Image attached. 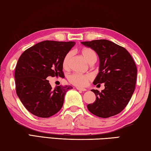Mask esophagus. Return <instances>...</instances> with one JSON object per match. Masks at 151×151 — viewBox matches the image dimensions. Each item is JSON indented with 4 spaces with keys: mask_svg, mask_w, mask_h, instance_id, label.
<instances>
[{
    "mask_svg": "<svg viewBox=\"0 0 151 151\" xmlns=\"http://www.w3.org/2000/svg\"><path fill=\"white\" fill-rule=\"evenodd\" d=\"M76 89H77V90H78L83 91V92H84V91H86V90H86V89H85V88H80V87H76Z\"/></svg>",
    "mask_w": 151,
    "mask_h": 151,
    "instance_id": "esophagus-1",
    "label": "esophagus"
}]
</instances>
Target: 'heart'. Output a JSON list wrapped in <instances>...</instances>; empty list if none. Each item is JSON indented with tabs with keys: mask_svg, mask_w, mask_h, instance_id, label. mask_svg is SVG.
Segmentation results:
<instances>
[{
	"mask_svg": "<svg viewBox=\"0 0 151 151\" xmlns=\"http://www.w3.org/2000/svg\"><path fill=\"white\" fill-rule=\"evenodd\" d=\"M81 54L86 60L90 63H93L97 60V54L92 49L86 47L81 50ZM71 59V53H67L63 58L62 61V65L64 69H68L70 67ZM92 79V76L90 74H81V73H72L69 76L68 80L71 83L76 86H86L88 83L89 81Z\"/></svg>",
	"mask_w": 151,
	"mask_h": 151,
	"instance_id": "obj_1",
	"label": "heart"
}]
</instances>
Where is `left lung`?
<instances>
[{
    "label": "left lung",
    "instance_id": "obj_1",
    "mask_svg": "<svg viewBox=\"0 0 151 151\" xmlns=\"http://www.w3.org/2000/svg\"><path fill=\"white\" fill-rule=\"evenodd\" d=\"M94 50L100 59L99 73L93 84L104 83V90L95 93L96 101L87 106L90 112L100 118H109L122 112L134 93L137 68L128 51L113 42L100 39L81 42Z\"/></svg>",
    "mask_w": 151,
    "mask_h": 151
}]
</instances>
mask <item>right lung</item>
Masks as SVG:
<instances>
[{"label": "right lung", "instance_id": "right-lung-1", "mask_svg": "<svg viewBox=\"0 0 151 151\" xmlns=\"http://www.w3.org/2000/svg\"><path fill=\"white\" fill-rule=\"evenodd\" d=\"M75 42L44 41L27 49L17 63L16 92L26 109L40 118H49L62 108L71 86H58L52 90L49 76L64 77L62 61Z\"/></svg>", "mask_w": 151, "mask_h": 151}]
</instances>
